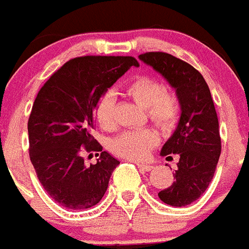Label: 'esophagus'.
Wrapping results in <instances>:
<instances>
[{
	"instance_id": "esophagus-1",
	"label": "esophagus",
	"mask_w": 249,
	"mask_h": 249,
	"mask_svg": "<svg viewBox=\"0 0 249 249\" xmlns=\"http://www.w3.org/2000/svg\"><path fill=\"white\" fill-rule=\"evenodd\" d=\"M138 167L141 172H150L153 169V166H151V164H145V163H138Z\"/></svg>"
}]
</instances>
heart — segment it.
I'll return each instance as SVG.
<instances>
[{"instance_id":"obj_1","label":"heart","mask_w":249,"mask_h":249,"mask_svg":"<svg viewBox=\"0 0 249 249\" xmlns=\"http://www.w3.org/2000/svg\"><path fill=\"white\" fill-rule=\"evenodd\" d=\"M125 93L146 108L151 122L161 129L169 130L177 124L180 114L179 99L174 92L163 89L161 82L155 77L138 76L127 83ZM96 119L104 130H111L115 126L114 98L110 93H106L99 98L96 107ZM157 140L156 132L150 129L129 130L111 140L110 150L123 159L141 161L147 157Z\"/></svg>"}]
</instances>
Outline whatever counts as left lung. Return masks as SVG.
<instances>
[{"label":"left lung","instance_id":"8db88e82","mask_svg":"<svg viewBox=\"0 0 249 249\" xmlns=\"http://www.w3.org/2000/svg\"><path fill=\"white\" fill-rule=\"evenodd\" d=\"M139 59L160 72L176 88L179 99V123L161 150L162 156L178 155L179 162L174 182L159 196L168 205L187 206L208 189L221 153L219 119L210 89L198 70L173 55L150 51Z\"/></svg>","mask_w":249,"mask_h":249}]
</instances>
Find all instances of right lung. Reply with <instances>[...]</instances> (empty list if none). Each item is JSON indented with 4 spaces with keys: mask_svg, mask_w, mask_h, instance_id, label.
Instances as JSON below:
<instances>
[{
    "mask_svg": "<svg viewBox=\"0 0 249 249\" xmlns=\"http://www.w3.org/2000/svg\"><path fill=\"white\" fill-rule=\"evenodd\" d=\"M131 66H139L132 56L75 57L38 92L28 120L29 157L45 192L64 208L98 204L120 163L102 151L92 130L99 98ZM85 152H97L96 165L85 166Z\"/></svg>",
    "mask_w": 249,
    "mask_h": 249,
    "instance_id": "obj_1",
    "label": "right lung"
}]
</instances>
